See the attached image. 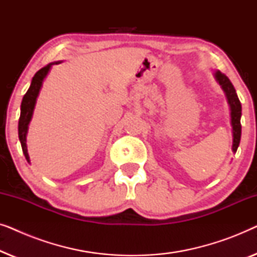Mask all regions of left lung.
<instances>
[{"mask_svg":"<svg viewBox=\"0 0 257 257\" xmlns=\"http://www.w3.org/2000/svg\"><path fill=\"white\" fill-rule=\"evenodd\" d=\"M214 76H215L216 82L220 84L222 90L224 91V93H226L228 104L230 106V120L231 127H233V152L235 153L237 151V147L240 145L241 140V103L238 100L236 91H235L229 78L224 73L219 71V70L215 71Z\"/></svg>","mask_w":257,"mask_h":257,"instance_id":"obj_1","label":"left lung"}]
</instances>
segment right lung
<instances>
[{
  "instance_id": "1",
  "label": "right lung",
  "mask_w": 257,
  "mask_h": 257,
  "mask_svg": "<svg viewBox=\"0 0 257 257\" xmlns=\"http://www.w3.org/2000/svg\"><path fill=\"white\" fill-rule=\"evenodd\" d=\"M61 62H54L50 63V64L45 65L44 68L35 73L33 77V80H31L30 87L28 89L27 93L24 94L22 104H21V115L19 120V138L21 142V146H22V151L24 157L28 163H30L29 154H28L27 150V132H28V126H29V122L31 120V117H33V112L35 108V104H36V99L38 93H40V90L42 87V84H43V80L45 77H47L48 72L50 71V68L54 64H59Z\"/></svg>"
}]
</instances>
